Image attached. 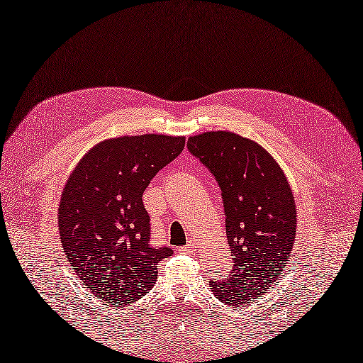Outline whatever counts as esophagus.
<instances>
[{"mask_svg": "<svg viewBox=\"0 0 363 363\" xmlns=\"http://www.w3.org/2000/svg\"><path fill=\"white\" fill-rule=\"evenodd\" d=\"M196 249V245H194V242H188L186 245H183V247H180V249H178V252H182V253H191L193 250Z\"/></svg>", "mask_w": 363, "mask_h": 363, "instance_id": "esophagus-1", "label": "esophagus"}]
</instances>
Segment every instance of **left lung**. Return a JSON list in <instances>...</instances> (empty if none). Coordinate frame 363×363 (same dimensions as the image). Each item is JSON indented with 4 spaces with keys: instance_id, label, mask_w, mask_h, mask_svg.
Wrapping results in <instances>:
<instances>
[{
    "instance_id": "8db88e82",
    "label": "left lung",
    "mask_w": 363,
    "mask_h": 363,
    "mask_svg": "<svg viewBox=\"0 0 363 363\" xmlns=\"http://www.w3.org/2000/svg\"><path fill=\"white\" fill-rule=\"evenodd\" d=\"M188 150L221 189L233 269L208 285L228 306L258 303L284 272L294 249L296 208L279 164L258 143L233 132L188 138Z\"/></svg>"
}]
</instances>
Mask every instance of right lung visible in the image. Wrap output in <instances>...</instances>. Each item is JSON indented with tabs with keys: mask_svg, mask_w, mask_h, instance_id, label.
Listing matches in <instances>:
<instances>
[{
	"mask_svg": "<svg viewBox=\"0 0 363 363\" xmlns=\"http://www.w3.org/2000/svg\"><path fill=\"white\" fill-rule=\"evenodd\" d=\"M183 148L185 137L156 133L105 140L69 175L59 207L62 249L97 300L135 303L155 285L157 264L174 255L150 242L143 191Z\"/></svg>",
	"mask_w": 363,
	"mask_h": 363,
	"instance_id": "right-lung-1",
	"label": "right lung"
}]
</instances>
